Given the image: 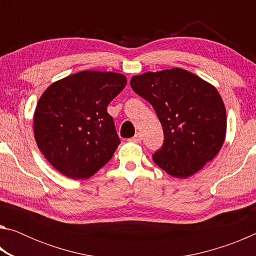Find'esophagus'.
<instances>
[{
  "label": "esophagus",
  "mask_w": 256,
  "mask_h": 256,
  "mask_svg": "<svg viewBox=\"0 0 256 256\" xmlns=\"http://www.w3.org/2000/svg\"><path fill=\"white\" fill-rule=\"evenodd\" d=\"M141 140H142V136L140 133H136V136H134L133 138H130L128 141H131V142H134V144H140L141 142Z\"/></svg>",
  "instance_id": "esophagus-1"
}]
</instances>
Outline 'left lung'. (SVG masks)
<instances>
[{
	"instance_id": "1",
	"label": "left lung",
	"mask_w": 256,
	"mask_h": 256,
	"mask_svg": "<svg viewBox=\"0 0 256 256\" xmlns=\"http://www.w3.org/2000/svg\"><path fill=\"white\" fill-rule=\"evenodd\" d=\"M134 92L152 105L164 131L154 164L188 178L216 157L226 136V108L214 86L183 68L146 72L131 79Z\"/></svg>"
}]
</instances>
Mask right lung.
I'll return each mask as SVG.
<instances>
[{"label":"right lung","instance_id":"add662e5","mask_svg":"<svg viewBox=\"0 0 256 256\" xmlns=\"http://www.w3.org/2000/svg\"><path fill=\"white\" fill-rule=\"evenodd\" d=\"M125 84L120 73L82 71L42 94L34 115V138L60 174L89 178L112 159L120 141L107 106Z\"/></svg>","mask_w":256,"mask_h":256}]
</instances>
